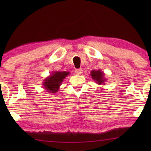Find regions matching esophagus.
<instances>
[{
    "label": "esophagus",
    "mask_w": 151,
    "mask_h": 151,
    "mask_svg": "<svg viewBox=\"0 0 151 151\" xmlns=\"http://www.w3.org/2000/svg\"><path fill=\"white\" fill-rule=\"evenodd\" d=\"M75 73L76 74H78V75H79V74H81L82 73V69L81 68H80V69H76L75 70Z\"/></svg>",
    "instance_id": "34e87169"
}]
</instances>
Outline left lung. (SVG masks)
Masks as SVG:
<instances>
[{
	"mask_svg": "<svg viewBox=\"0 0 151 151\" xmlns=\"http://www.w3.org/2000/svg\"><path fill=\"white\" fill-rule=\"evenodd\" d=\"M104 75V73H102V71H100V70H98V71H95V70H93V71H92L91 73V76L93 79L96 80L99 84H101L104 82V78H103Z\"/></svg>",
	"mask_w": 151,
	"mask_h": 151,
	"instance_id": "obj_1",
	"label": "left lung"
}]
</instances>
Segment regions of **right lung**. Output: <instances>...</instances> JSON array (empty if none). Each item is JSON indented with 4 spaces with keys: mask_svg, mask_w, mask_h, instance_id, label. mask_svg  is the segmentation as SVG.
Masks as SVG:
<instances>
[{
    "mask_svg": "<svg viewBox=\"0 0 151 151\" xmlns=\"http://www.w3.org/2000/svg\"><path fill=\"white\" fill-rule=\"evenodd\" d=\"M67 75H69V73L67 71L54 72L53 75H51L44 80L43 85L45 86V89L48 92H50L49 93H55L57 92L56 91L58 90L63 79L67 77Z\"/></svg>",
    "mask_w": 151,
    "mask_h": 151,
    "instance_id": "add662e5",
    "label": "right lung"
}]
</instances>
